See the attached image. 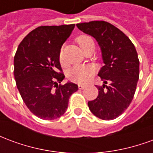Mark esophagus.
<instances>
[{
  "label": "esophagus",
  "mask_w": 153,
  "mask_h": 153,
  "mask_svg": "<svg viewBox=\"0 0 153 153\" xmlns=\"http://www.w3.org/2000/svg\"><path fill=\"white\" fill-rule=\"evenodd\" d=\"M84 88H85V86L83 85V84H79V89H83Z\"/></svg>",
  "instance_id": "obj_1"
}]
</instances>
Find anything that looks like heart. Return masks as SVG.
Instances as JSON below:
<instances>
[{
	"label": "heart",
	"instance_id": "1",
	"mask_svg": "<svg viewBox=\"0 0 153 153\" xmlns=\"http://www.w3.org/2000/svg\"><path fill=\"white\" fill-rule=\"evenodd\" d=\"M77 42L79 43L82 50H84L90 44L93 43V41L89 36L82 35L77 38ZM60 61L61 64H64L63 51H60ZM94 74V70L92 67L86 65H74L72 67L68 72V78L71 81L78 83H84L88 81L91 77Z\"/></svg>",
	"mask_w": 153,
	"mask_h": 153
}]
</instances>
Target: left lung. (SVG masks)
<instances>
[{"label": "left lung", "instance_id": "obj_1", "mask_svg": "<svg viewBox=\"0 0 153 153\" xmlns=\"http://www.w3.org/2000/svg\"><path fill=\"white\" fill-rule=\"evenodd\" d=\"M78 28L98 42L104 65L98 76L102 86H96L98 96L88 106L97 117L110 120L128 108L139 78V60L130 39L110 23L91 21L77 24Z\"/></svg>", "mask_w": 153, "mask_h": 153}]
</instances>
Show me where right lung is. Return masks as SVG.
I'll list each match as a JSON object with an SVG mask.
<instances>
[{"label": "right lung", "instance_id": "right-lung-1", "mask_svg": "<svg viewBox=\"0 0 153 153\" xmlns=\"http://www.w3.org/2000/svg\"><path fill=\"white\" fill-rule=\"evenodd\" d=\"M75 25L40 26L19 45L14 59V75L23 101L29 111L42 120L64 115L70 97L78 85L65 79L60 63L61 47Z\"/></svg>", "mask_w": 153, "mask_h": 153}]
</instances>
